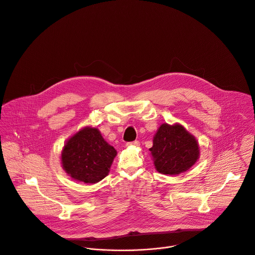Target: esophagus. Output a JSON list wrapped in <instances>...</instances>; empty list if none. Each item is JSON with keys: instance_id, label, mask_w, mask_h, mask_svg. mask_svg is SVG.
Instances as JSON below:
<instances>
[{"instance_id": "obj_1", "label": "esophagus", "mask_w": 255, "mask_h": 255, "mask_svg": "<svg viewBox=\"0 0 255 255\" xmlns=\"http://www.w3.org/2000/svg\"><path fill=\"white\" fill-rule=\"evenodd\" d=\"M126 146H128V147H129V146H134V147H137V146H139V141H137V140H134V141H131V142H128V143L126 144Z\"/></svg>"}]
</instances>
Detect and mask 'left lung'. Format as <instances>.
<instances>
[{"label": "left lung", "mask_w": 255, "mask_h": 255, "mask_svg": "<svg viewBox=\"0 0 255 255\" xmlns=\"http://www.w3.org/2000/svg\"><path fill=\"white\" fill-rule=\"evenodd\" d=\"M149 150L155 169L165 175H178L190 169L200 157L198 140L180 124H162Z\"/></svg>", "instance_id": "8db88e82"}]
</instances>
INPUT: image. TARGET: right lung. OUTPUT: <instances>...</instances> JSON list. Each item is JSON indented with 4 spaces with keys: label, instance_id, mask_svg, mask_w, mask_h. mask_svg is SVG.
I'll use <instances>...</instances> for the list:
<instances>
[{
    "label": "right lung",
    "instance_id": "add662e5",
    "mask_svg": "<svg viewBox=\"0 0 255 255\" xmlns=\"http://www.w3.org/2000/svg\"><path fill=\"white\" fill-rule=\"evenodd\" d=\"M117 150L97 128L85 127L73 134L61 151V166L72 179L86 184L103 180L110 172Z\"/></svg>",
    "mask_w": 255,
    "mask_h": 255
}]
</instances>
